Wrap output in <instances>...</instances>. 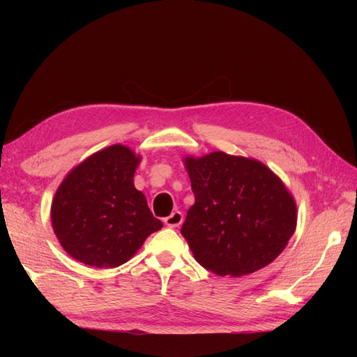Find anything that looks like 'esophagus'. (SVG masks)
I'll return each instance as SVG.
<instances>
[{
  "label": "esophagus",
  "mask_w": 357,
  "mask_h": 357,
  "mask_svg": "<svg viewBox=\"0 0 357 357\" xmlns=\"http://www.w3.org/2000/svg\"><path fill=\"white\" fill-rule=\"evenodd\" d=\"M183 221H184V216H183V213H181V211H173V213L170 215V216H167L165 219H164V222H165V225H169V227H179L181 224H183Z\"/></svg>",
  "instance_id": "esophagus-1"
}]
</instances>
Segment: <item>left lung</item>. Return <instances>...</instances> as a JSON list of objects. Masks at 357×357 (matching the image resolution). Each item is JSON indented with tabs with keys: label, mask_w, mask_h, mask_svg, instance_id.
<instances>
[{
	"label": "left lung",
	"mask_w": 357,
	"mask_h": 357,
	"mask_svg": "<svg viewBox=\"0 0 357 357\" xmlns=\"http://www.w3.org/2000/svg\"><path fill=\"white\" fill-rule=\"evenodd\" d=\"M185 167L195 204L181 234L204 268L245 276L282 253L296 229V204L268 167L224 151L185 158Z\"/></svg>",
	"instance_id": "8db88e82"
}]
</instances>
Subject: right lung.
<instances>
[{
  "label": "right lung",
  "mask_w": 357,
  "mask_h": 357,
  "mask_svg": "<svg viewBox=\"0 0 357 357\" xmlns=\"http://www.w3.org/2000/svg\"><path fill=\"white\" fill-rule=\"evenodd\" d=\"M139 156L112 146L87 158L67 174L52 204V225L75 259L113 268L138 252L162 222L133 185Z\"/></svg>",
  "instance_id": "obj_1"
}]
</instances>
